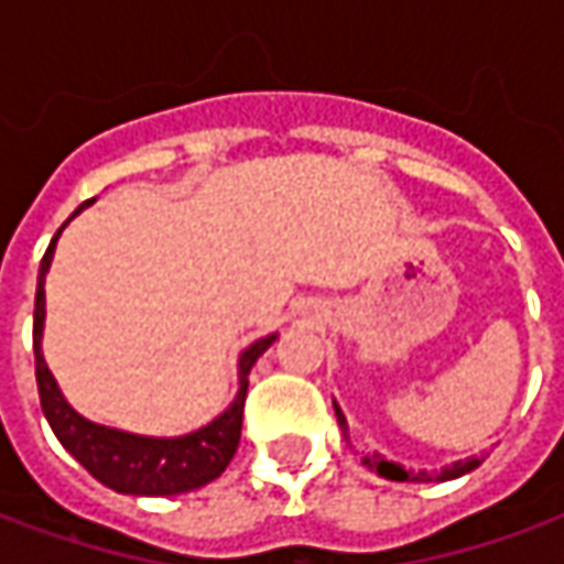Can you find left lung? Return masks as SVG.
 Here are the masks:
<instances>
[{
	"label": "left lung",
	"mask_w": 564,
	"mask_h": 564,
	"mask_svg": "<svg viewBox=\"0 0 564 564\" xmlns=\"http://www.w3.org/2000/svg\"><path fill=\"white\" fill-rule=\"evenodd\" d=\"M336 408V404H333ZM336 420H339V429L348 435V423L346 416H343V411L336 408ZM481 459L478 457H469V459H457L454 466H447V469H442V475H435L438 481H447V478H459V475L473 473L475 466H478ZM364 466H370L373 473L382 475V478H392V481H432V475L429 473H408L404 466H398V463H389V459H382L379 454H367L364 457Z\"/></svg>",
	"instance_id": "8db88e82"
}]
</instances>
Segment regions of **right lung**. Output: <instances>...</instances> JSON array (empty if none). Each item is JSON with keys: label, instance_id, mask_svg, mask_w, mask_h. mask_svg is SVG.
I'll return each mask as SVG.
<instances>
[{"label": "right lung", "instance_id": "add662e5", "mask_svg": "<svg viewBox=\"0 0 564 564\" xmlns=\"http://www.w3.org/2000/svg\"><path fill=\"white\" fill-rule=\"evenodd\" d=\"M91 200H86L73 216H79ZM70 216V218H73ZM67 218V221H70ZM67 221L57 228L48 250L40 262V283H36V308H33V355H36V386H40V404L48 426L57 435V442L70 451L91 478L120 494H135V497H172V494L197 491L203 485L216 481L231 463L240 444V426H243V401H247V386H250L252 364L265 351L274 336H265L252 343L240 355V389L228 411L216 416L209 426L197 429L182 438H148V435H132L120 429H107L91 423L86 416L73 411L57 389L55 377L48 373L45 358H42V317H45V274L55 256V243Z\"/></svg>", "mask_w": 564, "mask_h": 564}]
</instances>
